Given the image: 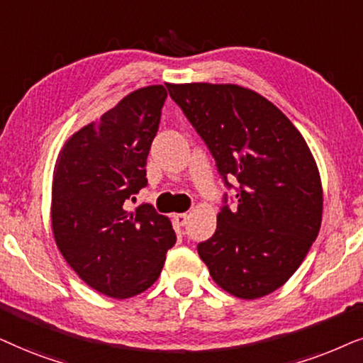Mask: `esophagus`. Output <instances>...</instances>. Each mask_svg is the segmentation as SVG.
<instances>
[{"label": "esophagus", "instance_id": "1", "mask_svg": "<svg viewBox=\"0 0 363 363\" xmlns=\"http://www.w3.org/2000/svg\"><path fill=\"white\" fill-rule=\"evenodd\" d=\"M187 219H189V216H187L186 212H181V214H174V220H176L177 225H186Z\"/></svg>", "mask_w": 363, "mask_h": 363}]
</instances>
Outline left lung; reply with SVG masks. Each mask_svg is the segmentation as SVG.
<instances>
[{
    "mask_svg": "<svg viewBox=\"0 0 363 363\" xmlns=\"http://www.w3.org/2000/svg\"><path fill=\"white\" fill-rule=\"evenodd\" d=\"M224 176H235L238 207L197 245L211 277L230 296L254 301L282 287L306 259L322 224L323 191L311 147L291 119L239 84H169ZM230 186V184H229Z\"/></svg>",
    "mask_w": 363,
    "mask_h": 363,
    "instance_id": "1",
    "label": "left lung"
}]
</instances>
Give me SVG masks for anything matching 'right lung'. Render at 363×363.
Instances as JSON below:
<instances>
[{"label": "right lung", "instance_id": "obj_1", "mask_svg": "<svg viewBox=\"0 0 363 363\" xmlns=\"http://www.w3.org/2000/svg\"><path fill=\"white\" fill-rule=\"evenodd\" d=\"M167 98L139 88L62 144L52 171L51 227L71 269L113 298L138 296L161 275L176 242L169 217L124 202L147 184L146 161Z\"/></svg>", "mask_w": 363, "mask_h": 363}]
</instances>
